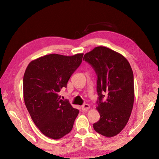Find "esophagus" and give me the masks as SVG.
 Returning a JSON list of instances; mask_svg holds the SVG:
<instances>
[{"instance_id":"esophagus-1","label":"esophagus","mask_w":159,"mask_h":159,"mask_svg":"<svg viewBox=\"0 0 159 159\" xmlns=\"http://www.w3.org/2000/svg\"><path fill=\"white\" fill-rule=\"evenodd\" d=\"M89 108H90V106L88 104H84L83 105H82V107H81V109H82V111H87V110H88Z\"/></svg>"}]
</instances>
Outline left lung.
I'll return each instance as SVG.
<instances>
[{
	"label": "left lung",
	"instance_id": "obj_1",
	"mask_svg": "<svg viewBox=\"0 0 159 159\" xmlns=\"http://www.w3.org/2000/svg\"><path fill=\"white\" fill-rule=\"evenodd\" d=\"M83 60L97 75L100 118L93 124L94 130L107 137L116 136L126 126L133 107L134 76L130 63L121 54L104 46L86 53Z\"/></svg>",
	"mask_w": 159,
	"mask_h": 159
}]
</instances>
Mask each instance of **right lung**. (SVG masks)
Here are the masks:
<instances>
[{
    "label": "right lung",
    "mask_w": 159,
    "mask_h": 159,
    "mask_svg": "<svg viewBox=\"0 0 159 159\" xmlns=\"http://www.w3.org/2000/svg\"><path fill=\"white\" fill-rule=\"evenodd\" d=\"M83 54H50L30 63L23 78L25 103L33 122L46 137L59 139L72 130L79 111L59 92L82 62Z\"/></svg>",
    "instance_id": "obj_1"
}]
</instances>
